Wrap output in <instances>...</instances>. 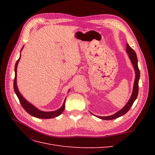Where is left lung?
Listing matches in <instances>:
<instances>
[{
    "instance_id": "obj_1",
    "label": "left lung",
    "mask_w": 155,
    "mask_h": 155,
    "mask_svg": "<svg viewBox=\"0 0 155 155\" xmlns=\"http://www.w3.org/2000/svg\"><path fill=\"white\" fill-rule=\"evenodd\" d=\"M126 51L127 53L129 54V58L130 60L131 63H132L133 67L134 68V71H135V80L134 82V85H133V92L132 94H131V96L130 97V99L129 100L128 102L127 103V104L119 111L116 112L115 114L110 115V116H96L94 114H92L96 116L97 118H99L101 120H114L117 118H119V117L123 116L127 112L129 111V110L130 109L131 106L133 105V103L134 101L137 100V96H138V82H139V79H140V70L138 68V59H137V54H136L134 50L130 47V46L127 43L126 45Z\"/></svg>"
}]
</instances>
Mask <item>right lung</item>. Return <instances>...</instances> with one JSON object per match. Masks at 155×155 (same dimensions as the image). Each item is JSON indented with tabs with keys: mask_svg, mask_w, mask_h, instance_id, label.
Listing matches in <instances>:
<instances>
[{
	"mask_svg": "<svg viewBox=\"0 0 155 155\" xmlns=\"http://www.w3.org/2000/svg\"><path fill=\"white\" fill-rule=\"evenodd\" d=\"M23 47H24V46H23ZM23 47L21 50V51L23 49ZM21 57V55H20L19 58H18V59L17 61V62L15 63V78H14V81H13V88H14V91H15V92L16 94L17 97L18 98V100H19V101L21 103L22 107L24 108V109L28 112V113H29L32 116H34V117H35V118H42V119L54 118H55V117H58L59 115L61 114L62 112H63V110L64 109V107H65V101H66V98L64 99L63 105L61 107V108H59V109L56 110L55 111L45 112V111L37 109V107H35L34 105H33L31 104H30L29 101H28L25 99V98L22 96L19 91H18L17 85V69L18 63V62H19ZM69 91H70V90L68 91V92Z\"/></svg>",
	"mask_w": 155,
	"mask_h": 155,
	"instance_id": "obj_1",
	"label": "right lung"
}]
</instances>
